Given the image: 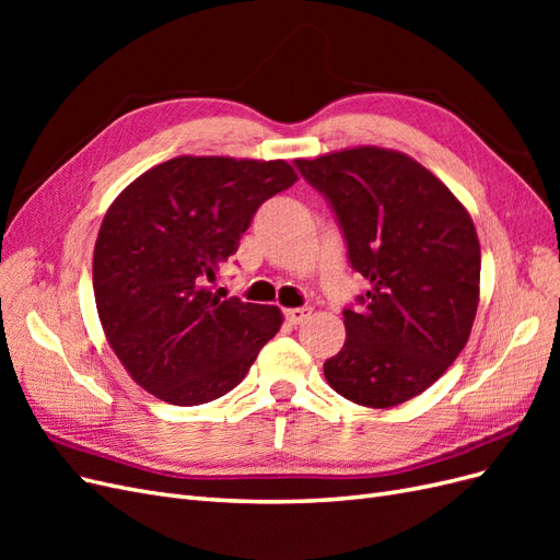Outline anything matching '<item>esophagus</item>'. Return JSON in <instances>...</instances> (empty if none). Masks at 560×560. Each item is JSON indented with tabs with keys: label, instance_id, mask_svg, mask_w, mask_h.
<instances>
[{
	"label": "esophagus",
	"instance_id": "obj_1",
	"mask_svg": "<svg viewBox=\"0 0 560 560\" xmlns=\"http://www.w3.org/2000/svg\"><path fill=\"white\" fill-rule=\"evenodd\" d=\"M311 313H313L311 308H290V311H284V319L290 322V325H301V322L308 319Z\"/></svg>",
	"mask_w": 560,
	"mask_h": 560
}]
</instances>
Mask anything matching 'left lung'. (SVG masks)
Instances as JSON below:
<instances>
[{
  "mask_svg": "<svg viewBox=\"0 0 560 560\" xmlns=\"http://www.w3.org/2000/svg\"><path fill=\"white\" fill-rule=\"evenodd\" d=\"M325 194L369 280L343 311L346 343L325 362L338 395L389 409L418 397L467 346L479 306L481 247L465 206L411 156L352 147L294 161Z\"/></svg>",
  "mask_w": 560,
  "mask_h": 560,
  "instance_id": "1",
  "label": "left lung"
}]
</instances>
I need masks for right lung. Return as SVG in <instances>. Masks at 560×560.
Wrapping results in <instances>:
<instances>
[{
    "mask_svg": "<svg viewBox=\"0 0 560 560\" xmlns=\"http://www.w3.org/2000/svg\"><path fill=\"white\" fill-rule=\"evenodd\" d=\"M299 179L287 161L177 156L130 182L93 252L107 343L154 397L196 406L238 385L280 331L278 306L210 292L264 200Z\"/></svg>",
    "mask_w": 560,
    "mask_h": 560,
    "instance_id": "add662e5",
    "label": "right lung"
}]
</instances>
